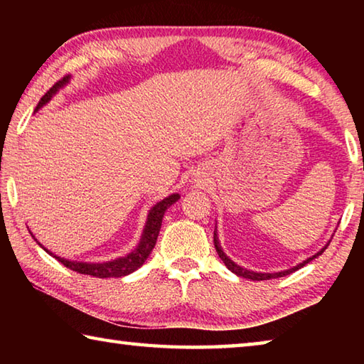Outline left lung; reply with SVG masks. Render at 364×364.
I'll use <instances>...</instances> for the list:
<instances>
[{"instance_id": "1", "label": "left lung", "mask_w": 364, "mask_h": 364, "mask_svg": "<svg viewBox=\"0 0 364 364\" xmlns=\"http://www.w3.org/2000/svg\"><path fill=\"white\" fill-rule=\"evenodd\" d=\"M213 242H215V249H217V254H218V257L221 258V260H223L225 267H226L228 269H230V271H232L234 274H236V276H241V278H245V279H252V281H267V279L282 278V276H287V274L294 273V271H297V269H300V268H304L306 263H310L311 260H315L316 257L321 255L323 252H324L326 249H328V245H329V242H331V241H329L328 244H326L321 250H318L315 255H311L310 258H306V260H304V262L299 263V264H295V267H292V268L284 269V271H276V273H257V271L247 269V268L241 267V264H237L236 262H232L231 258L225 254L223 249H221L220 241H218V234H217V226H215V231H213Z\"/></svg>"}]
</instances>
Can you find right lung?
I'll return each instance as SVG.
<instances>
[{
    "instance_id": "add662e5",
    "label": "right lung",
    "mask_w": 364,
    "mask_h": 364,
    "mask_svg": "<svg viewBox=\"0 0 364 364\" xmlns=\"http://www.w3.org/2000/svg\"><path fill=\"white\" fill-rule=\"evenodd\" d=\"M69 82H70V77H64L63 80H59V82L54 85L53 88H49L48 93L40 100L38 106H36V109H35V112L38 109H41L43 106H46V104L53 100V96H56L58 91L63 90ZM178 199H180V194L173 193L168 197H165V199H162L160 202H157L156 205H152L151 210L147 212L146 225L143 228V234H141V239H139L136 247H134V250H132L130 254H127L125 257H119V258H115V260H110V262L91 263V262L67 260V258L58 257L56 254H53V252H49L46 247H43V245L36 241L33 234L32 232L30 234H32V237L36 242H38L41 249H45L49 255H53L56 260L63 263L64 267H67L72 271H77V273H80V274L95 276V278H122V276L130 274V273H133V271H136L138 268L143 267V263L147 260V257L151 255L154 245H156L160 226H162L165 210H167L168 207L173 205Z\"/></svg>"
}]
</instances>
